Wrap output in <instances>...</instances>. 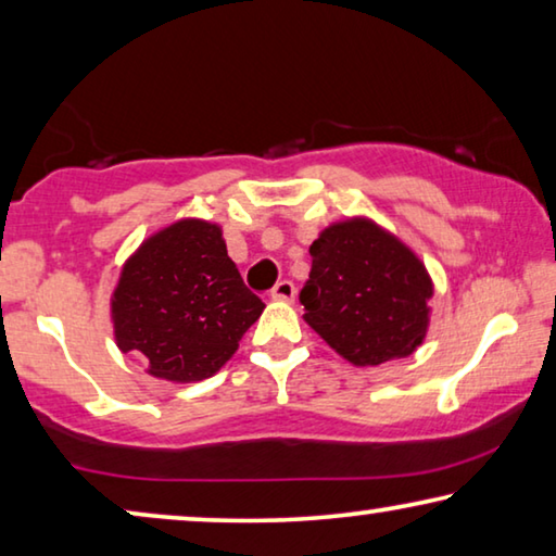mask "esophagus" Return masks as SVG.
Instances as JSON below:
<instances>
[{
    "label": "esophagus",
    "instance_id": "esophagus-1",
    "mask_svg": "<svg viewBox=\"0 0 556 556\" xmlns=\"http://www.w3.org/2000/svg\"><path fill=\"white\" fill-rule=\"evenodd\" d=\"M294 294H296L294 285H292V281H287V279L277 281L275 289L269 292V296L275 299V302H294Z\"/></svg>",
    "mask_w": 556,
    "mask_h": 556
}]
</instances>
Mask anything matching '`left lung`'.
<instances>
[{
    "label": "left lung",
    "mask_w": 556,
    "mask_h": 556,
    "mask_svg": "<svg viewBox=\"0 0 556 556\" xmlns=\"http://www.w3.org/2000/svg\"><path fill=\"white\" fill-rule=\"evenodd\" d=\"M304 321L354 366L416 351L430 329L433 279L399 235L366 215L324 227L309 247Z\"/></svg>",
    "instance_id": "8db88e82"
}]
</instances>
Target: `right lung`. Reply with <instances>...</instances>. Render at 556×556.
<instances>
[{
  "instance_id": "obj_1",
  "label": "right lung",
  "mask_w": 556,
  "mask_h": 556,
  "mask_svg": "<svg viewBox=\"0 0 556 556\" xmlns=\"http://www.w3.org/2000/svg\"><path fill=\"white\" fill-rule=\"evenodd\" d=\"M254 296L227 257L223 225L180 217L148 235L123 262L111 292L113 339L146 374L170 383L215 376L260 319Z\"/></svg>"
}]
</instances>
